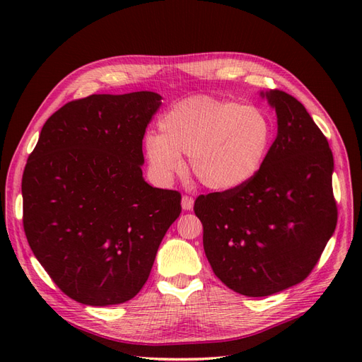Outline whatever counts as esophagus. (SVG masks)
<instances>
[{
    "label": "esophagus",
    "instance_id": "1",
    "mask_svg": "<svg viewBox=\"0 0 362 362\" xmlns=\"http://www.w3.org/2000/svg\"><path fill=\"white\" fill-rule=\"evenodd\" d=\"M181 204H182V210H187V211H190L192 208H193L194 199L192 198V196H189V194H184V196H182V201H181Z\"/></svg>",
    "mask_w": 362,
    "mask_h": 362
}]
</instances>
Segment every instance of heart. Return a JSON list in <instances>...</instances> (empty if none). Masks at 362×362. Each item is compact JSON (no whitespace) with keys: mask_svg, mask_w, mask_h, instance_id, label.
<instances>
[{"mask_svg":"<svg viewBox=\"0 0 362 362\" xmlns=\"http://www.w3.org/2000/svg\"><path fill=\"white\" fill-rule=\"evenodd\" d=\"M160 134L145 137V156L157 181L169 182L189 169L205 187L228 192L242 187L259 172L269 154L273 125L258 107L194 96L172 105L158 122Z\"/></svg>","mask_w":362,"mask_h":362,"instance_id":"obj_1","label":"heart"}]
</instances>
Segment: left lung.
<instances>
[{
	"label": "left lung",
	"instance_id": "obj_1",
	"mask_svg": "<svg viewBox=\"0 0 362 362\" xmlns=\"http://www.w3.org/2000/svg\"><path fill=\"white\" fill-rule=\"evenodd\" d=\"M266 96L278 136L259 172L238 189L199 194L193 206L214 275L250 298L308 278L338 218L327 139L294 96L278 89Z\"/></svg>",
	"mask_w": 362,
	"mask_h": 362
}]
</instances>
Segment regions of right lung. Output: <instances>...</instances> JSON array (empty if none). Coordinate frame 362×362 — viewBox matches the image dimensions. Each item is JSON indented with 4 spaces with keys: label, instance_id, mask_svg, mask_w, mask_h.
Returning <instances> with one entry per match:
<instances>
[{
    "label": "right lung",
    "instance_id": "right-lung-1",
    "mask_svg": "<svg viewBox=\"0 0 362 362\" xmlns=\"http://www.w3.org/2000/svg\"><path fill=\"white\" fill-rule=\"evenodd\" d=\"M161 105L154 92L90 95L43 125L23 175L33 254L68 298L124 303L145 286L181 193L151 187L141 141Z\"/></svg>",
    "mask_w": 362,
    "mask_h": 362
}]
</instances>
